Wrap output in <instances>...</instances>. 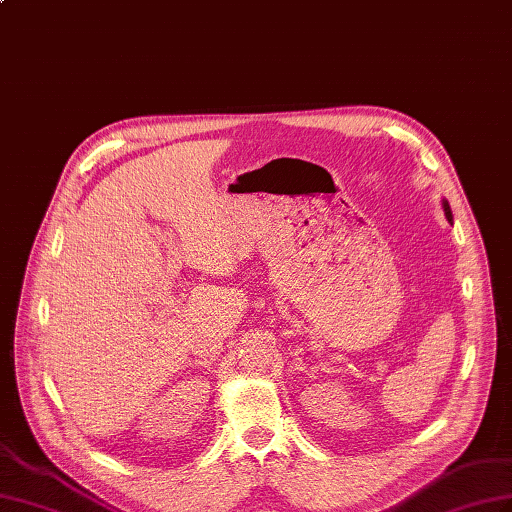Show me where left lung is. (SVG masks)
<instances>
[{
	"instance_id": "left-lung-1",
	"label": "left lung",
	"mask_w": 512,
	"mask_h": 512,
	"mask_svg": "<svg viewBox=\"0 0 512 512\" xmlns=\"http://www.w3.org/2000/svg\"><path fill=\"white\" fill-rule=\"evenodd\" d=\"M442 210H444V217H447V221L453 223V212H451V206L447 200H442Z\"/></svg>"
}]
</instances>
